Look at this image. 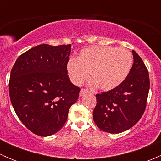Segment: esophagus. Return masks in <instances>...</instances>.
<instances>
[{"label":"esophagus","mask_w":161,"mask_h":161,"mask_svg":"<svg viewBox=\"0 0 161 161\" xmlns=\"http://www.w3.org/2000/svg\"><path fill=\"white\" fill-rule=\"evenodd\" d=\"M86 92H88V90H87L86 89H81L80 92H79V96L82 97V96H83L84 94L86 93Z\"/></svg>","instance_id":"esophagus-1"}]
</instances>
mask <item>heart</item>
<instances>
[{
    "instance_id": "1",
    "label": "heart",
    "mask_w": 161,
    "mask_h": 161,
    "mask_svg": "<svg viewBox=\"0 0 161 161\" xmlns=\"http://www.w3.org/2000/svg\"><path fill=\"white\" fill-rule=\"evenodd\" d=\"M133 63L129 50L115 47H95L79 52L76 59L71 58L67 71L75 85H81L90 77L92 86L103 91L118 87L127 78Z\"/></svg>"
}]
</instances>
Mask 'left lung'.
<instances>
[{
	"label": "left lung",
	"mask_w": 161,
	"mask_h": 161,
	"mask_svg": "<svg viewBox=\"0 0 161 161\" xmlns=\"http://www.w3.org/2000/svg\"><path fill=\"white\" fill-rule=\"evenodd\" d=\"M133 62L127 78L118 87L97 94L93 120L106 132H122L140 120L147 107L150 90L149 73L142 58L132 50Z\"/></svg>",
	"instance_id": "obj_1"
}]
</instances>
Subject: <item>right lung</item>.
<instances>
[{"label":"right lung","instance_id":"1","mask_svg":"<svg viewBox=\"0 0 161 161\" xmlns=\"http://www.w3.org/2000/svg\"><path fill=\"white\" fill-rule=\"evenodd\" d=\"M71 44H40L21 54L10 75L9 96L22 124L34 134L49 136L65 124L80 89L69 79Z\"/></svg>","mask_w":161,"mask_h":161}]
</instances>
